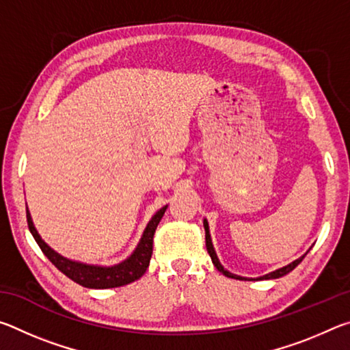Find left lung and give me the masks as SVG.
<instances>
[{"label": "left lung", "mask_w": 350, "mask_h": 350, "mask_svg": "<svg viewBox=\"0 0 350 350\" xmlns=\"http://www.w3.org/2000/svg\"><path fill=\"white\" fill-rule=\"evenodd\" d=\"M204 227H205V245H206V250H208V253H210V256H211V260H213V264H215V267L221 271V273H224L225 276L227 278H234V280H245V278H241V276H236V275H233V273H230V271H227V270H224V267L221 265V262H219V259H217V256H216V253H215V248H213V244H211V238H210V230H208V222L206 221H204ZM306 256V254H304ZM304 256H301L299 259H296V260H293L292 264H288V265H286V267H282V269H280V270H275V271H271V273H269V275H264V276H260V278H258V280H276V278H281V276H284V275H287L288 271H292L296 265H298L301 260L304 259Z\"/></svg>", "instance_id": "1"}]
</instances>
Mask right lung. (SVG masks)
<instances>
[{
    "label": "right lung",
    "mask_w": 350,
    "mask_h": 350,
    "mask_svg": "<svg viewBox=\"0 0 350 350\" xmlns=\"http://www.w3.org/2000/svg\"><path fill=\"white\" fill-rule=\"evenodd\" d=\"M165 210H167V206H163V208L159 210L156 215L152 216L150 224L146 225V230L144 236H142L140 244L131 254V258L123 260L122 264L114 265V267H96V265L79 264L60 256V254L55 253L43 239L40 238V234L37 233V230H35L32 224L29 210H26V217L27 227L31 230L33 239L37 241V244L40 245L41 252L46 254V258L49 259L63 275H66L69 280H72L74 282L88 288H114L126 286V284H131L144 276L148 265H150V259L152 254L154 233H156V228L159 222H161Z\"/></svg>",
    "instance_id": "1"
}]
</instances>
